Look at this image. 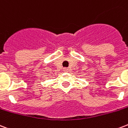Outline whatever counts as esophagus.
Wrapping results in <instances>:
<instances>
[{"label": "esophagus", "mask_w": 128, "mask_h": 128, "mask_svg": "<svg viewBox=\"0 0 128 128\" xmlns=\"http://www.w3.org/2000/svg\"><path fill=\"white\" fill-rule=\"evenodd\" d=\"M63 70H64V72H68V68H64V69H63Z\"/></svg>", "instance_id": "esophagus-1"}]
</instances>
